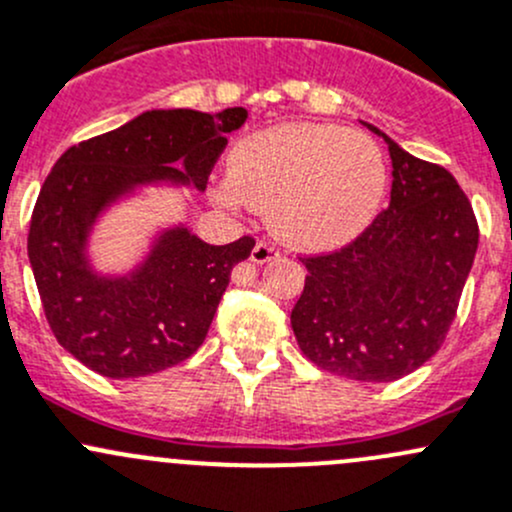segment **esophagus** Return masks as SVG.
<instances>
[{"instance_id":"esophagus-1","label":"esophagus","mask_w":512,"mask_h":512,"mask_svg":"<svg viewBox=\"0 0 512 512\" xmlns=\"http://www.w3.org/2000/svg\"><path fill=\"white\" fill-rule=\"evenodd\" d=\"M279 255V250L277 247L272 245V242H257L255 245V250H252V255H250V260L255 262V265H265V262H270V260H274V257Z\"/></svg>"}]
</instances>
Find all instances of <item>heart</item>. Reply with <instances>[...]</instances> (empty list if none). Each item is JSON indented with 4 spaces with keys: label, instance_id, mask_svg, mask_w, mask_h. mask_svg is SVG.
I'll return each instance as SVG.
<instances>
[{
    "label": "heart",
    "instance_id": "b5f03b06",
    "mask_svg": "<svg viewBox=\"0 0 512 512\" xmlns=\"http://www.w3.org/2000/svg\"><path fill=\"white\" fill-rule=\"evenodd\" d=\"M380 149L331 125H277L235 147L211 193L225 208L270 213L274 233L301 250H333L373 223L385 196Z\"/></svg>",
    "mask_w": 512,
    "mask_h": 512
}]
</instances>
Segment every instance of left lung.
Segmentation results:
<instances>
[{"mask_svg":"<svg viewBox=\"0 0 512 512\" xmlns=\"http://www.w3.org/2000/svg\"><path fill=\"white\" fill-rule=\"evenodd\" d=\"M368 129L390 149V206L341 250L301 257L306 282L292 328L321 370L390 383L444 343L476 257L478 223L444 166Z\"/></svg>","mask_w":512,"mask_h":512,"instance_id":"left-lung-1","label":"left lung"}]
</instances>
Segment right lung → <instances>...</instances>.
I'll list each match as a JSON object with an SVG mask.
<instances>
[{"label":"right lung","mask_w":512,"mask_h":512,"mask_svg":"<svg viewBox=\"0 0 512 512\" xmlns=\"http://www.w3.org/2000/svg\"><path fill=\"white\" fill-rule=\"evenodd\" d=\"M245 107L142 112L127 125L68 149L43 181L29 228V262L56 341L105 378L159 373L191 358L255 238L208 245L188 228L159 235L127 277H100L85 257L88 235L110 203L137 186L193 184L203 191L225 134Z\"/></svg>","instance_id":"1"}]
</instances>
